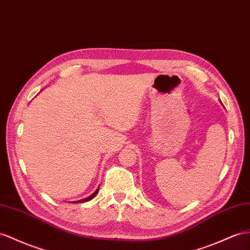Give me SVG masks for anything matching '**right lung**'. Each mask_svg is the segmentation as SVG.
I'll use <instances>...</instances> for the list:
<instances>
[{"label":"right lung","mask_w":250,"mask_h":250,"mask_svg":"<svg viewBox=\"0 0 250 250\" xmlns=\"http://www.w3.org/2000/svg\"><path fill=\"white\" fill-rule=\"evenodd\" d=\"M98 190L99 189H97V190H96L95 192H94V193L92 194V195H89L88 197H86V198H83V200H80V201H78V202H81V203H84V202H87V201H91L92 200V198L93 197H95L96 196V194H97V192H98ZM78 202H77V203H78Z\"/></svg>","instance_id":"right-lung-1"}]
</instances>
